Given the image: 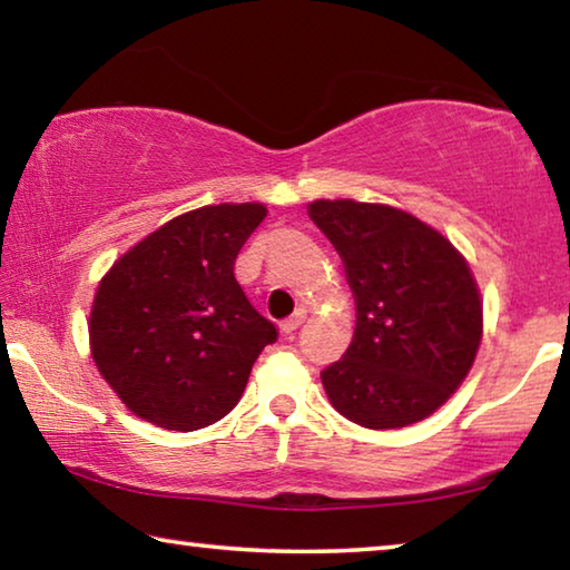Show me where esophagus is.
<instances>
[{"mask_svg":"<svg viewBox=\"0 0 570 570\" xmlns=\"http://www.w3.org/2000/svg\"><path fill=\"white\" fill-rule=\"evenodd\" d=\"M304 320H306V312H304V308H296V312H294L292 316H286V320L282 322V332H284V334H292V332H296L298 326L304 324Z\"/></svg>","mask_w":570,"mask_h":570,"instance_id":"1","label":"esophagus"}]
</instances>
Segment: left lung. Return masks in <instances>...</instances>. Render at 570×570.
I'll return each mask as SVG.
<instances>
[{"label":"left lung","mask_w":570,"mask_h":570,"mask_svg":"<svg viewBox=\"0 0 570 570\" xmlns=\"http://www.w3.org/2000/svg\"><path fill=\"white\" fill-rule=\"evenodd\" d=\"M308 218L342 256L356 326L322 372L334 410L362 428L394 430L430 417L475 362L482 304L460 250L400 208L314 200Z\"/></svg>","instance_id":"8db88e82"}]
</instances>
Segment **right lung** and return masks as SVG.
<instances>
[{
	"label": "right lung",
	"mask_w": 570,
	"mask_h": 570,
	"mask_svg": "<svg viewBox=\"0 0 570 570\" xmlns=\"http://www.w3.org/2000/svg\"><path fill=\"white\" fill-rule=\"evenodd\" d=\"M262 204L204 206L168 220L102 276L90 350L105 382L138 417L190 432L236 407L276 326L236 282L240 246Z\"/></svg>",
	"instance_id": "1"
}]
</instances>
